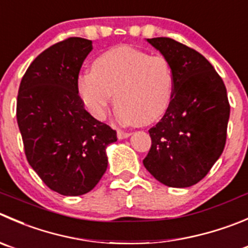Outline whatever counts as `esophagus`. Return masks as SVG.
<instances>
[{"label": "esophagus", "mask_w": 248, "mask_h": 248, "mask_svg": "<svg viewBox=\"0 0 248 248\" xmlns=\"http://www.w3.org/2000/svg\"><path fill=\"white\" fill-rule=\"evenodd\" d=\"M131 136L129 132H124V131H117V138L119 139H124V138H128Z\"/></svg>", "instance_id": "34e87169"}]
</instances>
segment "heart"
Returning a JSON list of instances; mask_svg holds the SVG:
<instances>
[{
  "label": "heart",
  "instance_id": "b5f03b06",
  "mask_svg": "<svg viewBox=\"0 0 248 248\" xmlns=\"http://www.w3.org/2000/svg\"><path fill=\"white\" fill-rule=\"evenodd\" d=\"M174 80L162 55H149L128 46L112 48L78 78V94L88 111L104 119L114 93L115 114L122 124L157 121L172 100Z\"/></svg>",
  "mask_w": 248,
  "mask_h": 248
}]
</instances>
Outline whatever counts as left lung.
I'll use <instances>...</instances> for the list:
<instances>
[{
  "mask_svg": "<svg viewBox=\"0 0 248 248\" xmlns=\"http://www.w3.org/2000/svg\"><path fill=\"white\" fill-rule=\"evenodd\" d=\"M146 41L170 64L174 88L166 114L149 129L151 148L143 163L162 184L188 188L210 172L224 150L230 115L227 88L193 48L168 37Z\"/></svg>",
  "mask_w": 248,
  "mask_h": 248,
  "instance_id": "obj_1",
  "label": "left lung"
}]
</instances>
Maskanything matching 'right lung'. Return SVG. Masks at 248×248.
Here are the masks:
<instances>
[{
    "instance_id": "add662e5",
    "label": "right lung",
    "mask_w": 248,
    "mask_h": 248,
    "mask_svg": "<svg viewBox=\"0 0 248 248\" xmlns=\"http://www.w3.org/2000/svg\"><path fill=\"white\" fill-rule=\"evenodd\" d=\"M92 41L70 37L43 50L19 86L16 121L29 163L55 193L92 190L108 168L116 131L95 120L78 95V73Z\"/></svg>"
}]
</instances>
